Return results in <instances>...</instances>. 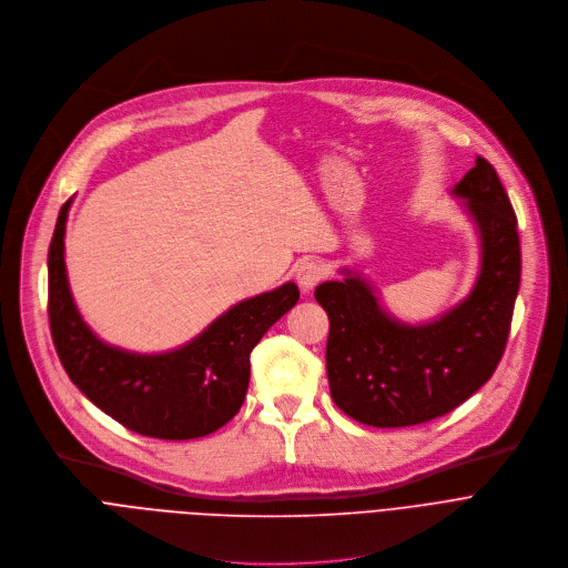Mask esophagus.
I'll return each mask as SVG.
<instances>
[{
  "mask_svg": "<svg viewBox=\"0 0 568 568\" xmlns=\"http://www.w3.org/2000/svg\"><path fill=\"white\" fill-rule=\"evenodd\" d=\"M324 277V268L320 262H313V260H304L295 266V280L300 284L302 291H311L320 284V280Z\"/></svg>",
  "mask_w": 568,
  "mask_h": 568,
  "instance_id": "1",
  "label": "esophagus"
}]
</instances>
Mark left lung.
I'll return each instance as SVG.
<instances>
[{"instance_id":"1","label":"left lung","mask_w":568,"mask_h":568,"mask_svg":"<svg viewBox=\"0 0 568 568\" xmlns=\"http://www.w3.org/2000/svg\"><path fill=\"white\" fill-rule=\"evenodd\" d=\"M481 240L479 277L466 300L425 324L392 317L354 271L315 288L328 315L326 374L333 403L358 423L407 427L468 400L495 374L521 277L517 216L495 168L477 165L455 185Z\"/></svg>"}]
</instances>
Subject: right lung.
<instances>
[{
  "label": "right lung",
  "mask_w": 568,
  "mask_h": 568,
  "mask_svg": "<svg viewBox=\"0 0 568 568\" xmlns=\"http://www.w3.org/2000/svg\"><path fill=\"white\" fill-rule=\"evenodd\" d=\"M71 201L60 207L49 246V322L64 372L95 407L136 434L187 440L216 432L240 412L251 381V352L297 304V286L286 282L235 304L168 354L111 347L84 324L71 297L64 266Z\"/></svg>",
  "instance_id": "add662e5"
}]
</instances>
